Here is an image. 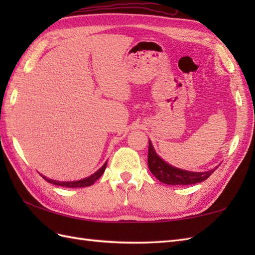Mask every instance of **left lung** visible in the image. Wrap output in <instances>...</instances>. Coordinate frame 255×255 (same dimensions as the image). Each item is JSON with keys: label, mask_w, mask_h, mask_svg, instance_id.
<instances>
[{"label": "left lung", "mask_w": 255, "mask_h": 255, "mask_svg": "<svg viewBox=\"0 0 255 255\" xmlns=\"http://www.w3.org/2000/svg\"><path fill=\"white\" fill-rule=\"evenodd\" d=\"M148 165L151 173L160 182L169 184V185H191V184L203 182L207 180L213 174L214 171L217 169L216 167V169L207 172H188L176 169V167L167 164L155 153L152 143L150 141L148 151Z\"/></svg>", "instance_id": "left-lung-1"}]
</instances>
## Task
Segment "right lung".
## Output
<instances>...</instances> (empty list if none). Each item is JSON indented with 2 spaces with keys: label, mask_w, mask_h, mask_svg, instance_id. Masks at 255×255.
<instances>
[{
  "label": "right lung",
  "mask_w": 255,
  "mask_h": 255,
  "mask_svg": "<svg viewBox=\"0 0 255 255\" xmlns=\"http://www.w3.org/2000/svg\"><path fill=\"white\" fill-rule=\"evenodd\" d=\"M106 164L105 163L104 165H103L101 169L95 172L93 175H91L90 177H86L84 178V180H81V181H75V182H58V181H52V180H48V178H46L45 176H42L45 178V180L47 182H49L51 184H55V185H58V186H63V187H86V186H91L92 184H94L95 181L99 180V178L102 176L103 173H104L105 169H106Z\"/></svg>",
  "instance_id": "1"
}]
</instances>
